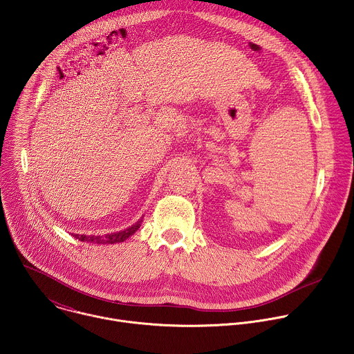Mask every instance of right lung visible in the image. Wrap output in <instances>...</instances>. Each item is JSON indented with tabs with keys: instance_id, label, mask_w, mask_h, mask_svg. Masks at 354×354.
I'll list each match as a JSON object with an SVG mask.
<instances>
[{
	"instance_id": "1",
	"label": "right lung",
	"mask_w": 354,
	"mask_h": 354,
	"mask_svg": "<svg viewBox=\"0 0 354 354\" xmlns=\"http://www.w3.org/2000/svg\"><path fill=\"white\" fill-rule=\"evenodd\" d=\"M142 219H139L135 225L129 226L128 229H124L121 232H115V233H110L106 236H85V234H75L71 233L74 239H78L80 241H86V243H92V244H117V243H122L127 239H129L135 232H138V229L140 227Z\"/></svg>"
}]
</instances>
